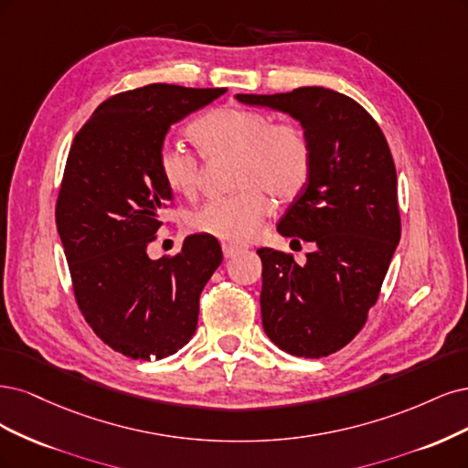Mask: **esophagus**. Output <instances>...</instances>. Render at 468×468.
Wrapping results in <instances>:
<instances>
[{
	"label": "esophagus",
	"mask_w": 468,
	"mask_h": 468,
	"mask_svg": "<svg viewBox=\"0 0 468 468\" xmlns=\"http://www.w3.org/2000/svg\"><path fill=\"white\" fill-rule=\"evenodd\" d=\"M221 249H223L225 259H233V256H237L240 250H243L240 247H235V245H229V243H223Z\"/></svg>",
	"instance_id": "34e87169"
}]
</instances>
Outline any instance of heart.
<instances>
[{"label":"heart","mask_w":468,"mask_h":468,"mask_svg":"<svg viewBox=\"0 0 468 468\" xmlns=\"http://www.w3.org/2000/svg\"><path fill=\"white\" fill-rule=\"evenodd\" d=\"M202 157H233L231 186L237 192L206 202L185 219L190 233L229 245H243L259 233L268 216L266 194L290 202L309 183L313 149L305 132L293 124H274L264 112L225 104L200 116L190 128ZM157 169L171 192L194 198L200 190V157L175 144H165Z\"/></svg>","instance_id":"heart-1"}]
</instances>
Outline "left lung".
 <instances>
[{
  "mask_svg": "<svg viewBox=\"0 0 468 468\" xmlns=\"http://www.w3.org/2000/svg\"><path fill=\"white\" fill-rule=\"evenodd\" d=\"M240 102L288 112L313 149L307 186L278 231L314 245L307 262L262 247V326L299 357L338 352L364 328L400 239L397 169L373 116L333 89L299 87Z\"/></svg>",
  "mask_w": 468,
  "mask_h": 468,
  "instance_id": "1",
  "label": "left lung"
}]
</instances>
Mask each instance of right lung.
I'll return each mask as SVG.
<instances>
[{
    "mask_svg": "<svg viewBox=\"0 0 468 468\" xmlns=\"http://www.w3.org/2000/svg\"><path fill=\"white\" fill-rule=\"evenodd\" d=\"M228 89L152 83L101 102L75 133L56 202L75 303L114 352L161 359L194 336L200 293L221 264L214 237L152 261L163 212L173 206L157 155L169 128Z\"/></svg>",
    "mask_w": 468,
    "mask_h": 468,
    "instance_id": "add662e5",
    "label": "right lung"
}]
</instances>
